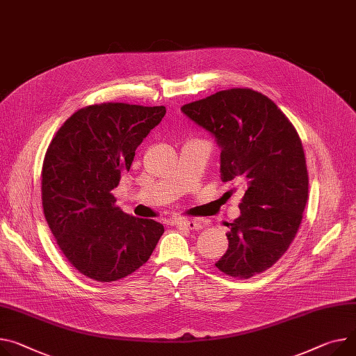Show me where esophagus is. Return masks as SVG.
<instances>
[{
	"label": "esophagus",
	"mask_w": 356,
	"mask_h": 356,
	"mask_svg": "<svg viewBox=\"0 0 356 356\" xmlns=\"http://www.w3.org/2000/svg\"><path fill=\"white\" fill-rule=\"evenodd\" d=\"M174 225L189 229V231H197L204 227V222L198 221V220H178L174 222Z\"/></svg>",
	"instance_id": "esophagus-1"
}]
</instances>
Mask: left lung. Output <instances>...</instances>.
Wrapping results in <instances>:
<instances>
[{
	"instance_id": "8db88e82",
	"label": "left lung",
	"mask_w": 356,
	"mask_h": 356,
	"mask_svg": "<svg viewBox=\"0 0 356 356\" xmlns=\"http://www.w3.org/2000/svg\"><path fill=\"white\" fill-rule=\"evenodd\" d=\"M181 111L221 148L222 182L243 184L241 215L228 224V250L215 265L251 278L289 248L308 200L307 161L299 135L261 92L234 88L186 104Z\"/></svg>"
}]
</instances>
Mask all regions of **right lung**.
<instances>
[{"mask_svg": "<svg viewBox=\"0 0 356 356\" xmlns=\"http://www.w3.org/2000/svg\"><path fill=\"white\" fill-rule=\"evenodd\" d=\"M165 106L121 102L78 109L54 136L42 163V208L58 247L86 277L113 282L151 257L163 225L115 207V189L135 149Z\"/></svg>", "mask_w": 356, "mask_h": 356, "instance_id": "obj_1", "label": "right lung"}]
</instances>
